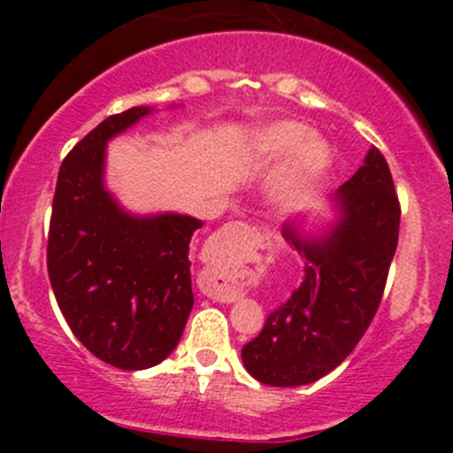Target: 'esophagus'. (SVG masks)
<instances>
[{
    "mask_svg": "<svg viewBox=\"0 0 453 453\" xmlns=\"http://www.w3.org/2000/svg\"><path fill=\"white\" fill-rule=\"evenodd\" d=\"M234 238H256V230L251 226L242 221H234V223H226L219 232H217L215 242L217 244H226L227 241H234ZM202 292H204L209 298L215 300V303L221 304H232L236 300V292L227 285V279L221 277L217 273H209L202 280Z\"/></svg>",
    "mask_w": 453,
    "mask_h": 453,
    "instance_id": "obj_1",
    "label": "esophagus"
}]
</instances>
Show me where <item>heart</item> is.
Returning <instances> with one entry per match:
<instances>
[{
	"label": "heart",
	"instance_id": "obj_1",
	"mask_svg": "<svg viewBox=\"0 0 453 453\" xmlns=\"http://www.w3.org/2000/svg\"><path fill=\"white\" fill-rule=\"evenodd\" d=\"M244 149L257 165H270L288 155L270 180V194L279 200H289L319 180L334 157L330 142L298 121H274L256 129Z\"/></svg>",
	"mask_w": 453,
	"mask_h": 453
}]
</instances>
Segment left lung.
<instances>
[{"label":"left lung","mask_w":453,"mask_h":453,"mask_svg":"<svg viewBox=\"0 0 453 453\" xmlns=\"http://www.w3.org/2000/svg\"><path fill=\"white\" fill-rule=\"evenodd\" d=\"M330 202L336 219L326 232L306 236L298 223L283 226V236L306 259L304 279L241 353L249 375L266 386H306L334 371L381 303L398 244L400 204L379 149H368Z\"/></svg>","instance_id":"obj_1"}]
</instances>
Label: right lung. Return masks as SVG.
Masks as SVG:
<instances>
[{"instance_id": "1", "label": "right lung", "mask_w": 453, "mask_h": 453, "mask_svg": "<svg viewBox=\"0 0 453 453\" xmlns=\"http://www.w3.org/2000/svg\"><path fill=\"white\" fill-rule=\"evenodd\" d=\"M104 119L67 153L57 176L49 279L74 336L121 371L164 362L194 306L189 242L204 223L180 212L134 215L104 183L108 142L153 112Z\"/></svg>"}]
</instances>
